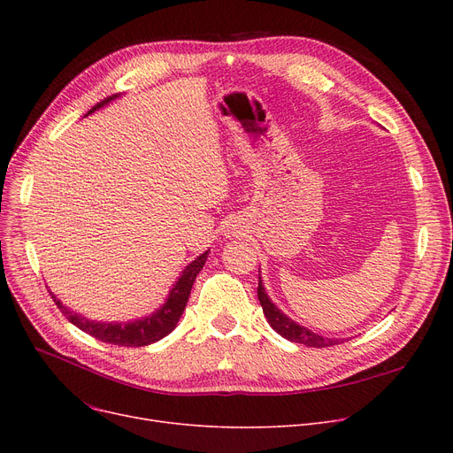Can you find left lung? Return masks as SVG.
<instances>
[{
	"label": "left lung",
	"mask_w": 453,
	"mask_h": 453,
	"mask_svg": "<svg viewBox=\"0 0 453 453\" xmlns=\"http://www.w3.org/2000/svg\"><path fill=\"white\" fill-rule=\"evenodd\" d=\"M257 296H258L260 306H263V312H265L268 323L273 326V330L277 332V334H280L282 338H287L288 342L303 343L306 347H319V349L321 347H332V345L343 343V340H330V338L318 336V334H314V332H311L308 328L294 323L290 318L284 316L279 311V308L270 301V297L266 296V292L263 288V282H260V277H258Z\"/></svg>",
	"instance_id": "1"
}]
</instances>
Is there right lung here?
<instances>
[{
	"instance_id": "1",
	"label": "right lung",
	"mask_w": 453,
	"mask_h": 453,
	"mask_svg": "<svg viewBox=\"0 0 453 453\" xmlns=\"http://www.w3.org/2000/svg\"><path fill=\"white\" fill-rule=\"evenodd\" d=\"M111 99H113V95L111 97H106L104 101H101L99 104H95L88 113L104 106ZM205 258H207V251L203 255H200L196 260H193V263H190L183 270L181 277L174 284V288H173L169 299H166V303L159 308L157 312H154L152 316L141 319V321H134V323H127V325L125 323L123 325L95 323V321H88L82 316L73 314L67 306H62V303L58 299L53 297V301L60 308V312L71 323L79 326L82 332H86V334L93 336L95 340H101L104 343H111V345H119V347H145L154 342H159L161 338L169 334V332L174 330L176 323L180 321V318L185 311V304L190 296V288H193V282L205 265Z\"/></svg>"
}]
</instances>
